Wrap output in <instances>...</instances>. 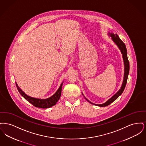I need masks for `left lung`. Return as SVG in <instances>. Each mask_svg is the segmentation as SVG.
Listing matches in <instances>:
<instances>
[{
  "label": "left lung",
  "mask_w": 146,
  "mask_h": 146,
  "mask_svg": "<svg viewBox=\"0 0 146 146\" xmlns=\"http://www.w3.org/2000/svg\"><path fill=\"white\" fill-rule=\"evenodd\" d=\"M108 35L111 36V39L113 40V42L115 43V44L118 46L119 49L120 50L121 52L123 54V58L124 63V79H123V84H122L121 86L120 89H119V90L118 91V92L114 95H113L111 98H110L107 102H106L104 104H94L91 102L90 101H89L86 97L84 96L85 98L89 103H91V104H95L96 106H100V107H106V106H107L110 105L113 101H114L115 100H117L119 96H120L121 95V94L123 93V92L124 90L125 86H126V83H127V77H128V75H129V73L130 65H129V61L128 60L127 56V50H126V48L125 44L119 38V36L117 34L114 35V34H113L112 33H109Z\"/></svg>",
  "instance_id": "obj_1"
}]
</instances>
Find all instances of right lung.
I'll use <instances>...</instances> for the list:
<instances>
[{
	"instance_id": "add662e5",
	"label": "right lung",
	"mask_w": 146,
	"mask_h": 146,
	"mask_svg": "<svg viewBox=\"0 0 146 146\" xmlns=\"http://www.w3.org/2000/svg\"><path fill=\"white\" fill-rule=\"evenodd\" d=\"M63 83L61 84L59 89L56 92L55 94L54 95H52L51 97H49L46 99H39V98H36L29 96L21 90L16 83V85L20 94L30 104H33L35 107L41 108H48L55 105L56 103L58 102V101L59 100L61 95Z\"/></svg>"
}]
</instances>
